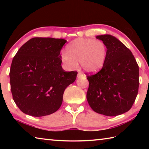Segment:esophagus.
Returning <instances> with one entry per match:
<instances>
[{
    "instance_id": "obj_1",
    "label": "esophagus",
    "mask_w": 149,
    "mask_h": 149,
    "mask_svg": "<svg viewBox=\"0 0 149 149\" xmlns=\"http://www.w3.org/2000/svg\"><path fill=\"white\" fill-rule=\"evenodd\" d=\"M77 77L78 78H81V77H85V75H84L82 73L79 72L77 74Z\"/></svg>"
}]
</instances>
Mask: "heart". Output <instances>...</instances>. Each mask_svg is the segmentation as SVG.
Masks as SVG:
<instances>
[{"label": "heart", "instance_id": "heart-1", "mask_svg": "<svg viewBox=\"0 0 149 149\" xmlns=\"http://www.w3.org/2000/svg\"><path fill=\"white\" fill-rule=\"evenodd\" d=\"M68 53L62 51L60 60L65 68L75 70L79 62L83 70L88 73H96L104 66L107 59V48L99 39L77 38L66 48Z\"/></svg>", "mask_w": 149, "mask_h": 149}]
</instances>
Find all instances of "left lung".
I'll list each match as a JSON object with an SVG mask.
<instances>
[{
	"label": "left lung",
	"instance_id": "obj_1",
	"mask_svg": "<svg viewBox=\"0 0 149 149\" xmlns=\"http://www.w3.org/2000/svg\"><path fill=\"white\" fill-rule=\"evenodd\" d=\"M107 48L104 66L88 75L87 100L95 112L116 116L127 112L137 97L139 85V66L131 50L115 37L98 35Z\"/></svg>",
	"mask_w": 149,
	"mask_h": 149
}]
</instances>
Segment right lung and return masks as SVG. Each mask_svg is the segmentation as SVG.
Masks as SVG:
<instances>
[{
	"label": "right lung",
	"mask_w": 149,
	"mask_h": 149,
	"mask_svg": "<svg viewBox=\"0 0 149 149\" xmlns=\"http://www.w3.org/2000/svg\"><path fill=\"white\" fill-rule=\"evenodd\" d=\"M63 39L35 37L22 45L10 70L11 92L22 112L35 117L51 114L61 107L64 92L77 72L62 69Z\"/></svg>",
	"instance_id": "add662e5"
}]
</instances>
